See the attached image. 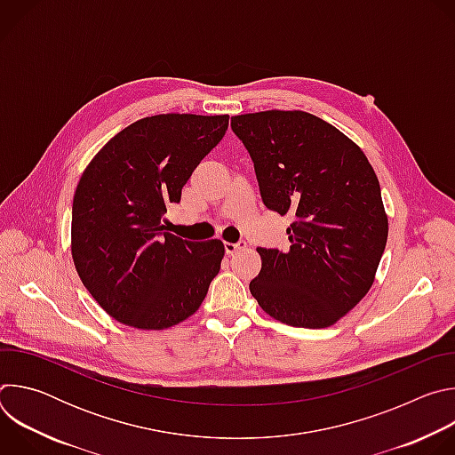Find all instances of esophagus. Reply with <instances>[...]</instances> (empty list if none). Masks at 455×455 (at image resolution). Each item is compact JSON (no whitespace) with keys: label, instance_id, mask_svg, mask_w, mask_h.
<instances>
[{"label":"esophagus","instance_id":"1","mask_svg":"<svg viewBox=\"0 0 455 455\" xmlns=\"http://www.w3.org/2000/svg\"><path fill=\"white\" fill-rule=\"evenodd\" d=\"M243 248H246V243H244V241H239V243H225V251H227L228 255H234L235 251H239V250H243Z\"/></svg>","mask_w":455,"mask_h":455}]
</instances>
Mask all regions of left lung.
Wrapping results in <instances>:
<instances>
[{
	"instance_id": "left-lung-1",
	"label": "left lung",
	"mask_w": 455,
	"mask_h": 455,
	"mask_svg": "<svg viewBox=\"0 0 455 455\" xmlns=\"http://www.w3.org/2000/svg\"><path fill=\"white\" fill-rule=\"evenodd\" d=\"M263 204L291 212L288 251L257 248L261 272L250 293L272 318L330 328L371 290L388 220L379 181L363 151L311 113L268 109L235 115Z\"/></svg>"
}]
</instances>
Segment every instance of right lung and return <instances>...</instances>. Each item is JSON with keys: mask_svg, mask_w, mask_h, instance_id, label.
<instances>
[{"mask_svg": "<svg viewBox=\"0 0 455 455\" xmlns=\"http://www.w3.org/2000/svg\"><path fill=\"white\" fill-rule=\"evenodd\" d=\"M228 115L164 113L124 127L84 169L72 207V257L97 304L137 330H167L202 306L225 244L165 232L192 171Z\"/></svg>", "mask_w": 455, "mask_h": 455, "instance_id": "1", "label": "right lung"}]
</instances>
